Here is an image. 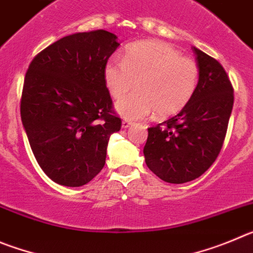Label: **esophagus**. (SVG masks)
I'll return each mask as SVG.
<instances>
[{
    "label": "esophagus",
    "instance_id": "34e87169",
    "mask_svg": "<svg viewBox=\"0 0 253 253\" xmlns=\"http://www.w3.org/2000/svg\"><path fill=\"white\" fill-rule=\"evenodd\" d=\"M131 126H133V124H132L131 121H127V120H124V121H122V128H129V127Z\"/></svg>",
    "mask_w": 253,
    "mask_h": 253
}]
</instances>
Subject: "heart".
<instances>
[{
	"label": "heart",
	"instance_id": "heart-1",
	"mask_svg": "<svg viewBox=\"0 0 253 253\" xmlns=\"http://www.w3.org/2000/svg\"><path fill=\"white\" fill-rule=\"evenodd\" d=\"M198 65L181 56L171 45L151 40L132 44L121 59L112 56L104 67V83L116 103V111L128 120H141L155 112L168 117L181 111L192 99L198 84Z\"/></svg>",
	"mask_w": 253,
	"mask_h": 253
}]
</instances>
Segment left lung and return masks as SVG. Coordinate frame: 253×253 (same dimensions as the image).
Segmentation results:
<instances>
[{"instance_id": "obj_1", "label": "left lung", "mask_w": 253, "mask_h": 253, "mask_svg": "<svg viewBox=\"0 0 253 253\" xmlns=\"http://www.w3.org/2000/svg\"><path fill=\"white\" fill-rule=\"evenodd\" d=\"M199 79L192 99L174 117L150 127L143 155L161 180L192 181L215 161L233 108V88L215 59L193 47Z\"/></svg>"}]
</instances>
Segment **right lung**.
<instances>
[{"label":"right lung","mask_w":253,"mask_h":253,"mask_svg":"<svg viewBox=\"0 0 253 253\" xmlns=\"http://www.w3.org/2000/svg\"><path fill=\"white\" fill-rule=\"evenodd\" d=\"M120 46L106 30L60 39L29 65L21 121L36 161L56 184L82 186L103 169L108 141L121 129L104 83Z\"/></svg>","instance_id":"1"}]
</instances>
